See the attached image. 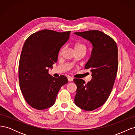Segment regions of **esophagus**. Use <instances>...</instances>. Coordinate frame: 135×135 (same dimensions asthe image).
Here are the masks:
<instances>
[{
    "instance_id": "esophagus-1",
    "label": "esophagus",
    "mask_w": 135,
    "mask_h": 135,
    "mask_svg": "<svg viewBox=\"0 0 135 135\" xmlns=\"http://www.w3.org/2000/svg\"><path fill=\"white\" fill-rule=\"evenodd\" d=\"M68 80H69V81H71L73 80V78L72 77H70V76L68 77Z\"/></svg>"
}]
</instances>
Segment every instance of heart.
I'll return each mask as SVG.
<instances>
[{
	"label": "heart",
	"instance_id": "heart-1",
	"mask_svg": "<svg viewBox=\"0 0 135 135\" xmlns=\"http://www.w3.org/2000/svg\"><path fill=\"white\" fill-rule=\"evenodd\" d=\"M74 49H75V51L81 50V51H83L85 52V51H86V50H87V47L85 46V45L81 44V43H76L74 46ZM63 50H64V48L61 50V51L60 52V54H61V53H62Z\"/></svg>",
	"mask_w": 135,
	"mask_h": 135
}]
</instances>
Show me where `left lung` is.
<instances>
[{
	"mask_svg": "<svg viewBox=\"0 0 135 135\" xmlns=\"http://www.w3.org/2000/svg\"><path fill=\"white\" fill-rule=\"evenodd\" d=\"M74 34L89 40L93 46L84 68L92 73V79L87 83L81 79H74L77 86L74 103L81 109L92 111L101 107L112 92L118 71L117 45L113 38L99 30Z\"/></svg>",
	"mask_w": 135,
	"mask_h": 135,
	"instance_id": "obj_1",
	"label": "left lung"
}]
</instances>
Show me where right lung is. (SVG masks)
Returning <instances> with one entry per match:
<instances>
[{"instance_id": "1", "label": "right lung", "mask_w": 135, "mask_h": 135, "mask_svg": "<svg viewBox=\"0 0 135 135\" xmlns=\"http://www.w3.org/2000/svg\"><path fill=\"white\" fill-rule=\"evenodd\" d=\"M51 30L39 31L28 36L23 44L18 66L19 83L27 103L37 110L50 108L55 104L61 87L67 78H54L48 68L57 61L59 52L70 36Z\"/></svg>"}]
</instances>
